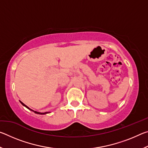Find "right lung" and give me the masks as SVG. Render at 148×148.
I'll return each mask as SVG.
<instances>
[{"label": "right lung", "mask_w": 148, "mask_h": 148, "mask_svg": "<svg viewBox=\"0 0 148 148\" xmlns=\"http://www.w3.org/2000/svg\"><path fill=\"white\" fill-rule=\"evenodd\" d=\"M20 102H21V103L22 104H23L24 106H25L26 108H28V109H29L30 110H31V111H33V112H34V113H36V114H42V115H43V114H48V113H49V112H44V113H41V112H38L34 111V110H31V109H30V108H29L28 106H26V105H25V104H23V102H21V101H20Z\"/></svg>", "instance_id": "add662e5"}]
</instances>
